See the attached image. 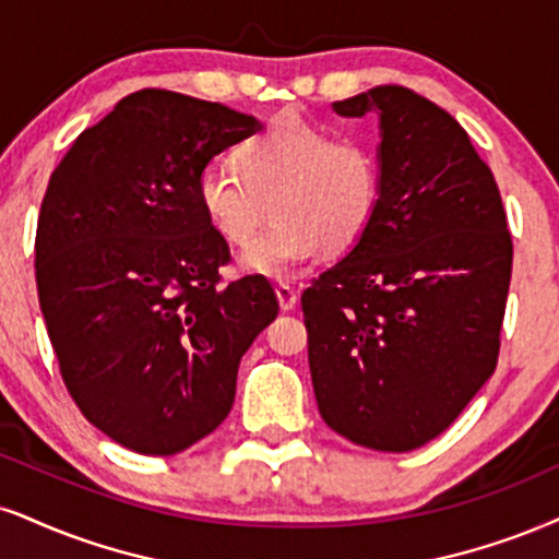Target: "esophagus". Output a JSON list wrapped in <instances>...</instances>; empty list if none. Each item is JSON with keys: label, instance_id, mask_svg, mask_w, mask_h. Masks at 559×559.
I'll list each match as a JSON object with an SVG mask.
<instances>
[{"label": "esophagus", "instance_id": "obj_1", "mask_svg": "<svg viewBox=\"0 0 559 559\" xmlns=\"http://www.w3.org/2000/svg\"><path fill=\"white\" fill-rule=\"evenodd\" d=\"M274 293H277L282 311H293V308L298 306V293H295L290 285H277V287H274Z\"/></svg>", "mask_w": 559, "mask_h": 559}]
</instances>
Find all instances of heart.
I'll return each mask as SVG.
<instances>
[{
    "mask_svg": "<svg viewBox=\"0 0 559 559\" xmlns=\"http://www.w3.org/2000/svg\"><path fill=\"white\" fill-rule=\"evenodd\" d=\"M236 174L204 168L197 206L225 243L246 248L272 202L274 225L240 257L253 277L285 280L326 248L360 243L381 206V163L368 142L321 123L280 116L233 153Z\"/></svg>",
    "mask_w": 559,
    "mask_h": 559,
    "instance_id": "1",
    "label": "heart"
}]
</instances>
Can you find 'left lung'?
<instances>
[{
	"label": "left lung",
	"mask_w": 559,
	"mask_h": 559,
	"mask_svg": "<svg viewBox=\"0 0 559 559\" xmlns=\"http://www.w3.org/2000/svg\"><path fill=\"white\" fill-rule=\"evenodd\" d=\"M378 116L381 206L302 293L316 402L357 445L438 438L492 376L513 243L498 183L461 123L402 85L332 103Z\"/></svg>",
	"instance_id": "left-lung-1"
}]
</instances>
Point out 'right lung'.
Listing matches in <instances>:
<instances>
[{"label":"right lung","instance_id":"right-lung-1","mask_svg":"<svg viewBox=\"0 0 559 559\" xmlns=\"http://www.w3.org/2000/svg\"><path fill=\"white\" fill-rule=\"evenodd\" d=\"M261 127L223 103L136 90L48 181L40 311L80 412L129 451L174 456L217 430L240 357L277 319L264 277L219 287L230 248L197 206L212 157Z\"/></svg>","mask_w":559,"mask_h":559}]
</instances>
